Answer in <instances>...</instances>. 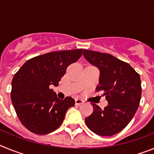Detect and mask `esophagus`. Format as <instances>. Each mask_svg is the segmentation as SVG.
Masks as SVG:
<instances>
[{
  "label": "esophagus",
  "instance_id": "34e87169",
  "mask_svg": "<svg viewBox=\"0 0 154 154\" xmlns=\"http://www.w3.org/2000/svg\"><path fill=\"white\" fill-rule=\"evenodd\" d=\"M75 105H77V106H80L81 104L84 103L83 100H82V99H75Z\"/></svg>",
  "mask_w": 154,
  "mask_h": 154
}]
</instances>
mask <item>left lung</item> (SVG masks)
I'll return each mask as SVG.
<instances>
[{"label": "left lung", "mask_w": 154, "mask_h": 154, "mask_svg": "<svg viewBox=\"0 0 154 154\" xmlns=\"http://www.w3.org/2000/svg\"><path fill=\"white\" fill-rule=\"evenodd\" d=\"M83 55L99 69L96 90L103 92L108 102L104 109L92 103L93 112L85 118V123L97 135H115L129 124L138 109L142 93L140 75L129 64L109 54L84 49Z\"/></svg>", "instance_id": "obj_1"}]
</instances>
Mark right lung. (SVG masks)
Here are the masks:
<instances>
[{"instance_id":"obj_1","label":"right lung","mask_w":154,"mask_h":154,"mask_svg":"<svg viewBox=\"0 0 154 154\" xmlns=\"http://www.w3.org/2000/svg\"><path fill=\"white\" fill-rule=\"evenodd\" d=\"M82 49L53 51L27 61L11 82L12 104L21 123L31 132L45 135L58 129L67 110L75 105L51 89L66 72L68 66L82 56Z\"/></svg>"}]
</instances>
